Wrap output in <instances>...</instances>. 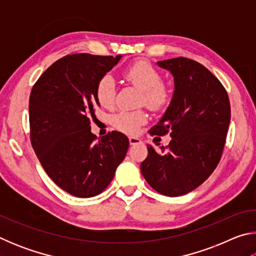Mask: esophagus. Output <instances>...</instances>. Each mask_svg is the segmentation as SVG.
<instances>
[{"label":"esophagus","mask_w":256,"mask_h":256,"mask_svg":"<svg viewBox=\"0 0 256 256\" xmlns=\"http://www.w3.org/2000/svg\"><path fill=\"white\" fill-rule=\"evenodd\" d=\"M128 141H130V144L131 146H134V144H141V138H136V136H130L128 138Z\"/></svg>","instance_id":"1"}]
</instances>
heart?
Wrapping results in <instances>:
<instances>
[{
    "mask_svg": "<svg viewBox=\"0 0 256 256\" xmlns=\"http://www.w3.org/2000/svg\"><path fill=\"white\" fill-rule=\"evenodd\" d=\"M124 79L142 92L141 104L151 110H160L170 100V90L162 82V74L149 62L140 60L130 66L123 73ZM115 82L110 76L99 80L96 86V98L104 108L115 105ZM146 116L142 110L120 112L114 118V125L125 133H136L140 125L144 124Z\"/></svg>",
    "mask_w": 256,
    "mask_h": 256,
    "instance_id": "1",
    "label": "heart"
}]
</instances>
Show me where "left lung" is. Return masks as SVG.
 Segmentation results:
<instances>
[{
  "instance_id": "obj_1",
  "label": "left lung",
  "mask_w": 256,
  "mask_h": 256,
  "mask_svg": "<svg viewBox=\"0 0 256 256\" xmlns=\"http://www.w3.org/2000/svg\"><path fill=\"white\" fill-rule=\"evenodd\" d=\"M157 64L174 76V94L150 134L170 133L172 140L159 150L149 146L140 168L158 193L180 196L200 186L219 164L230 123V104L222 82L196 60L176 58Z\"/></svg>"
}]
</instances>
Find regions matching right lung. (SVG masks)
Segmentation results:
<instances>
[{
	"mask_svg": "<svg viewBox=\"0 0 256 256\" xmlns=\"http://www.w3.org/2000/svg\"><path fill=\"white\" fill-rule=\"evenodd\" d=\"M122 55H66L42 73L29 99L30 140L52 180L76 198L100 194L115 175L128 138L112 131L97 140L96 86Z\"/></svg>",
	"mask_w": 256,
	"mask_h": 256,
	"instance_id": "right-lung-1",
	"label": "right lung"
}]
</instances>
